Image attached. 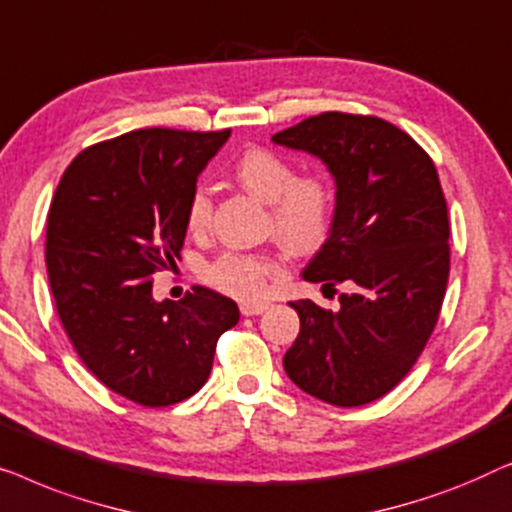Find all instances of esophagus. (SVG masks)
Returning a JSON list of instances; mask_svg holds the SVG:
<instances>
[{"label": "esophagus", "mask_w": 512, "mask_h": 512, "mask_svg": "<svg viewBox=\"0 0 512 512\" xmlns=\"http://www.w3.org/2000/svg\"><path fill=\"white\" fill-rule=\"evenodd\" d=\"M271 304L269 301H243L241 313L243 315H262Z\"/></svg>", "instance_id": "esophagus-1"}]
</instances>
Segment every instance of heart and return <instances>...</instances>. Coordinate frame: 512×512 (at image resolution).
Returning <instances> with one entry per match:
<instances>
[{
	"mask_svg": "<svg viewBox=\"0 0 512 512\" xmlns=\"http://www.w3.org/2000/svg\"><path fill=\"white\" fill-rule=\"evenodd\" d=\"M234 178L248 192L269 201V227L294 250H313L327 239L336 211V190L320 171L294 174V164L269 148H248L234 162ZM213 215L211 192L192 187L185 201V222L192 234L206 232ZM283 271L276 253L227 250L201 269V280L213 290L241 301L264 297L269 280Z\"/></svg>",
	"mask_w": 512,
	"mask_h": 512,
	"instance_id": "b5f03b06",
	"label": "heart"
}]
</instances>
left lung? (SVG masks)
Returning a JSON list of instances; mask_svg holds the SVG:
<instances>
[{
  "mask_svg": "<svg viewBox=\"0 0 512 512\" xmlns=\"http://www.w3.org/2000/svg\"><path fill=\"white\" fill-rule=\"evenodd\" d=\"M273 143L318 155L334 174V225L304 278L350 287L336 313L292 301L301 327L283 366L315 399L364 406L406 378L441 315L450 276L441 181L427 150L376 115L327 111Z\"/></svg>",
  "mask_w": 512,
  "mask_h": 512,
  "instance_id": "1",
  "label": "left lung"
}]
</instances>
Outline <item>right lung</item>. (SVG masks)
<instances>
[{
  "label": "right lung",
  "instance_id": "obj_1",
  "mask_svg": "<svg viewBox=\"0 0 512 512\" xmlns=\"http://www.w3.org/2000/svg\"><path fill=\"white\" fill-rule=\"evenodd\" d=\"M227 139L150 127L99 141L50 201L46 266L64 334L92 376L139 406L199 392L218 338L239 322V306L208 287L157 304L150 280L181 255L185 201Z\"/></svg>",
  "mask_w": 512,
  "mask_h": 512
}]
</instances>
